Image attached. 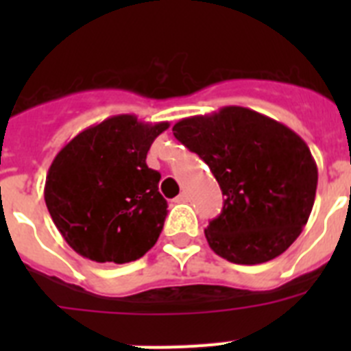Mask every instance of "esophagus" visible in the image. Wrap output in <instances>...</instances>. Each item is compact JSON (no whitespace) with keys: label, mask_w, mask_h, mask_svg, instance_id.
I'll list each match as a JSON object with an SVG mask.
<instances>
[{"label":"esophagus","mask_w":351,"mask_h":351,"mask_svg":"<svg viewBox=\"0 0 351 351\" xmlns=\"http://www.w3.org/2000/svg\"><path fill=\"white\" fill-rule=\"evenodd\" d=\"M188 198H190V197H188V193H186V191H182V193L179 195L178 198H176V202H178V204H184V202H188Z\"/></svg>","instance_id":"esophagus-1"}]
</instances>
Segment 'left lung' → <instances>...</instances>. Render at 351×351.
Returning a JSON list of instances; mask_svg holds the SVG:
<instances>
[{
    "instance_id": "obj_1",
    "label": "left lung",
    "mask_w": 351,
    "mask_h": 351,
    "mask_svg": "<svg viewBox=\"0 0 351 351\" xmlns=\"http://www.w3.org/2000/svg\"><path fill=\"white\" fill-rule=\"evenodd\" d=\"M173 137L209 165L225 202L206 239L221 258L255 265L280 256L308 223L318 169L288 126L246 107L181 119Z\"/></svg>"
}]
</instances>
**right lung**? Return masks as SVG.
<instances>
[{
  "mask_svg": "<svg viewBox=\"0 0 351 351\" xmlns=\"http://www.w3.org/2000/svg\"><path fill=\"white\" fill-rule=\"evenodd\" d=\"M169 123L107 117L71 138L49 167L45 204L63 239L93 262L126 263L156 244L167 216L161 176L145 163Z\"/></svg>",
  "mask_w": 351,
  "mask_h": 351,
  "instance_id": "right-lung-1",
  "label": "right lung"
}]
</instances>
